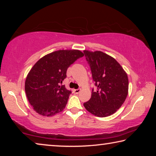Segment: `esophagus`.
I'll list each match as a JSON object with an SVG mask.
<instances>
[{
  "mask_svg": "<svg viewBox=\"0 0 156 156\" xmlns=\"http://www.w3.org/2000/svg\"><path fill=\"white\" fill-rule=\"evenodd\" d=\"M80 89H73V93H74L75 94H79V93H80Z\"/></svg>",
  "mask_w": 156,
  "mask_h": 156,
  "instance_id": "1",
  "label": "esophagus"
}]
</instances>
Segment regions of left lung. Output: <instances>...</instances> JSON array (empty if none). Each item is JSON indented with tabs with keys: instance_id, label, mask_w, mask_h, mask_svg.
I'll return each instance as SVG.
<instances>
[{
	"instance_id": "left-lung-1",
	"label": "left lung",
	"mask_w": 156,
	"mask_h": 156,
	"mask_svg": "<svg viewBox=\"0 0 156 156\" xmlns=\"http://www.w3.org/2000/svg\"><path fill=\"white\" fill-rule=\"evenodd\" d=\"M91 68L96 90L84 102L85 109L98 117H107L119 109L128 94L129 80L125 70L116 60L100 51H83Z\"/></svg>"
}]
</instances>
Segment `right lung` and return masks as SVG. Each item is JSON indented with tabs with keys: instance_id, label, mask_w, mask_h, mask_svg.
I'll use <instances>...</instances> for the list:
<instances>
[{
	"instance_id": "1",
	"label": "right lung",
	"mask_w": 156,
	"mask_h": 156,
	"mask_svg": "<svg viewBox=\"0 0 156 156\" xmlns=\"http://www.w3.org/2000/svg\"><path fill=\"white\" fill-rule=\"evenodd\" d=\"M84 56L79 50H58L37 61L26 78V96L34 111L52 116L65 109L72 91L61 85L67 70Z\"/></svg>"
}]
</instances>
